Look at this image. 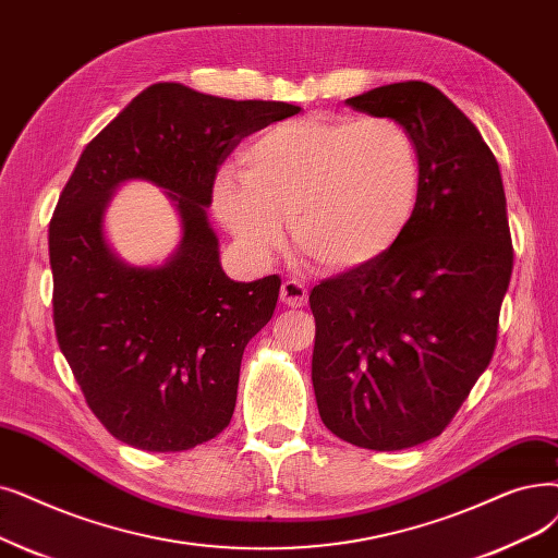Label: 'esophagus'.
Listing matches in <instances>:
<instances>
[{"label":"esophagus","mask_w":558,"mask_h":558,"mask_svg":"<svg viewBox=\"0 0 558 558\" xmlns=\"http://www.w3.org/2000/svg\"><path fill=\"white\" fill-rule=\"evenodd\" d=\"M280 301L289 307H303L307 303V287L299 280H287L280 287Z\"/></svg>","instance_id":"34e87169"}]
</instances>
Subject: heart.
Here are the masks:
<instances>
[{
	"mask_svg": "<svg viewBox=\"0 0 558 558\" xmlns=\"http://www.w3.org/2000/svg\"><path fill=\"white\" fill-rule=\"evenodd\" d=\"M422 189L417 143L392 118H301L257 134L221 173L214 207L251 257L266 259L292 226L296 248L326 271H355L390 251Z\"/></svg>",
	"mask_w": 558,
	"mask_h": 558,
	"instance_id": "obj_1",
	"label": "heart"
}]
</instances>
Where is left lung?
Listing matches in <instances>:
<instances>
[{"mask_svg": "<svg viewBox=\"0 0 558 558\" xmlns=\"http://www.w3.org/2000/svg\"><path fill=\"white\" fill-rule=\"evenodd\" d=\"M347 105L413 134L422 189L390 251L312 289V385L337 438L397 451L438 438L490 365L513 244L499 163L442 90L401 82Z\"/></svg>", "mask_w": 558, "mask_h": 558, "instance_id": "8db88e82", "label": "left lung"}]
</instances>
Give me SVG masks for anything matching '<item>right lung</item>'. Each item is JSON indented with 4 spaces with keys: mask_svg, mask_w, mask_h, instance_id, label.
Listing matches in <instances>:
<instances>
[{
    "mask_svg": "<svg viewBox=\"0 0 558 558\" xmlns=\"http://www.w3.org/2000/svg\"><path fill=\"white\" fill-rule=\"evenodd\" d=\"M301 107L226 100L184 84L138 93L82 153L50 221L54 328L93 415L143 451H184L232 420L241 355L271 322L280 278L230 280L207 207L219 166ZM130 179L177 205L183 239L157 267L120 260L104 211Z\"/></svg>",
    "mask_w": 558,
    "mask_h": 558,
    "instance_id": "obj_1",
    "label": "right lung"
}]
</instances>
